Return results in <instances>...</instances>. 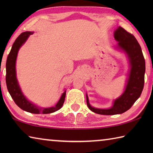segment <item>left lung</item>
<instances>
[{
    "mask_svg": "<svg viewBox=\"0 0 153 153\" xmlns=\"http://www.w3.org/2000/svg\"><path fill=\"white\" fill-rule=\"evenodd\" d=\"M114 38L118 42L116 48L123 51L128 59L129 69L125 89L120 97L113 100V105L108 108H98L92 107L86 94L88 107L92 112L100 115L121 114L131 107L140 97L144 88L145 60L142 49L134 36L121 27L114 31Z\"/></svg>",
    "mask_w": 153,
    "mask_h": 153,
    "instance_id": "obj_1",
    "label": "left lung"
}]
</instances>
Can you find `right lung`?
<instances>
[{"label": "right lung", "instance_id": "obj_1", "mask_svg": "<svg viewBox=\"0 0 153 153\" xmlns=\"http://www.w3.org/2000/svg\"><path fill=\"white\" fill-rule=\"evenodd\" d=\"M33 33V32H25L22 33L15 40L12 46L11 50L7 56L6 63L7 87L15 104L22 110L34 114H48L54 113L63 107L66 95V90H65L62 94L60 99L59 100L55 106L48 108L40 107L27 99V98L23 94L17 78L16 60L18 52L22 45H24L26 42L29 36Z\"/></svg>", "mask_w": 153, "mask_h": 153}]
</instances>
